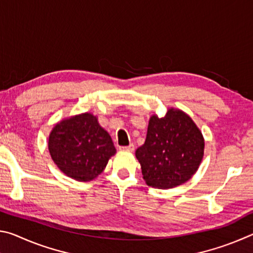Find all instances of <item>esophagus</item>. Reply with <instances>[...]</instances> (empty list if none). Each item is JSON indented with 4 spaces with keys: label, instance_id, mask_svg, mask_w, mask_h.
Here are the masks:
<instances>
[{
    "label": "esophagus",
    "instance_id": "34e87169",
    "mask_svg": "<svg viewBox=\"0 0 253 253\" xmlns=\"http://www.w3.org/2000/svg\"><path fill=\"white\" fill-rule=\"evenodd\" d=\"M122 149V151H128V152H134L135 151V146L132 144H130V145H128V146H122V147H119Z\"/></svg>",
    "mask_w": 253,
    "mask_h": 253
}]
</instances>
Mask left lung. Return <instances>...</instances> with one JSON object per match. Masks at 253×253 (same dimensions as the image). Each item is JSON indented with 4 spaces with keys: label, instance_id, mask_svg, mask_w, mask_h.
Listing matches in <instances>:
<instances>
[{
    "label": "left lung",
    "instance_id": "8db88e82",
    "mask_svg": "<svg viewBox=\"0 0 253 253\" xmlns=\"http://www.w3.org/2000/svg\"><path fill=\"white\" fill-rule=\"evenodd\" d=\"M204 154V138L184 111L169 108L164 117L149 119L146 140L136 149L148 186L172 188L187 182L198 170Z\"/></svg>",
    "mask_w": 253,
    "mask_h": 253
}]
</instances>
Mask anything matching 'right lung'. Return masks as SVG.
<instances>
[{"label":"right lung","instance_id":"add662e5","mask_svg":"<svg viewBox=\"0 0 253 253\" xmlns=\"http://www.w3.org/2000/svg\"><path fill=\"white\" fill-rule=\"evenodd\" d=\"M48 147L60 170L79 182L96 178L116 153L110 135L89 113L58 123L50 132Z\"/></svg>","mask_w":253,"mask_h":253}]
</instances>
